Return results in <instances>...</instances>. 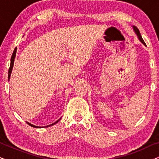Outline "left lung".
Wrapping results in <instances>:
<instances>
[{"instance_id": "8db88e82", "label": "left lung", "mask_w": 159, "mask_h": 159, "mask_svg": "<svg viewBox=\"0 0 159 159\" xmlns=\"http://www.w3.org/2000/svg\"><path fill=\"white\" fill-rule=\"evenodd\" d=\"M133 28H134V32H135V33L137 34V35H138V37L139 40H140V42L142 43H143V44H144L145 45H146V44H145V43L144 42V40H143V39L142 38V36H141V34L140 33V31H139V30L136 27H134V26L133 27Z\"/></svg>"}]
</instances>
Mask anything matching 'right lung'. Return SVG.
<instances>
[{
    "mask_svg": "<svg viewBox=\"0 0 159 159\" xmlns=\"http://www.w3.org/2000/svg\"><path fill=\"white\" fill-rule=\"evenodd\" d=\"M16 50L15 49V50H14V51L13 52V54H12L11 58V65H10L9 69H8V80H9V79H10L11 73V71H12V69H13V66H14V58H15V56H16ZM60 119H58V120L57 121H56L55 123L52 124V125H49V126H47V127H50V126H52V125H55V124H56V123H57L58 121L60 120ZM27 124H28V125H29L31 126V127H36V128H38V127H37V126H34V125H32V124H30V123H28V122H27Z\"/></svg>",
    "mask_w": 159,
    "mask_h": 159,
    "instance_id": "1",
    "label": "right lung"
}]
</instances>
